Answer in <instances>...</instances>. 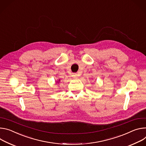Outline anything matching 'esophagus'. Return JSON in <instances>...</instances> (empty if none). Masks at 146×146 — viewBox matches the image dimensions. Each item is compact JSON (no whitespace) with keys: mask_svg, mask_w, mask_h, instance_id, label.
I'll list each match as a JSON object with an SVG mask.
<instances>
[{"mask_svg":"<svg viewBox=\"0 0 146 146\" xmlns=\"http://www.w3.org/2000/svg\"><path fill=\"white\" fill-rule=\"evenodd\" d=\"M72 76H73L74 78H76L77 76H78V75H77V74H73Z\"/></svg>","mask_w":146,"mask_h":146,"instance_id":"1","label":"esophagus"}]
</instances>
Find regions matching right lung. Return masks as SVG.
<instances>
[{"label":"right lung","mask_w":146,"mask_h":146,"mask_svg":"<svg viewBox=\"0 0 146 146\" xmlns=\"http://www.w3.org/2000/svg\"><path fill=\"white\" fill-rule=\"evenodd\" d=\"M60 81V80H58V81H57V82H59Z\"/></svg>","instance_id":"right-lung-1"}]
</instances>
